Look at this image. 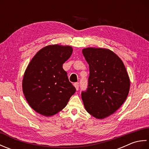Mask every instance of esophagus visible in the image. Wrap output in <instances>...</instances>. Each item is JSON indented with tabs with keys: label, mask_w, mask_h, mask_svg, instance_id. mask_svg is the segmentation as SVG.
Listing matches in <instances>:
<instances>
[{
	"label": "esophagus",
	"mask_w": 149,
	"mask_h": 149,
	"mask_svg": "<svg viewBox=\"0 0 149 149\" xmlns=\"http://www.w3.org/2000/svg\"><path fill=\"white\" fill-rule=\"evenodd\" d=\"M74 86L75 87V88H76V90H79V83H75L74 84Z\"/></svg>",
	"instance_id": "1"
}]
</instances>
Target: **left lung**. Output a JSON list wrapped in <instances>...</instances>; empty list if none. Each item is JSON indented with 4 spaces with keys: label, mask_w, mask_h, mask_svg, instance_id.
<instances>
[{
    "label": "left lung",
    "mask_w": 149,
    "mask_h": 149,
    "mask_svg": "<svg viewBox=\"0 0 149 149\" xmlns=\"http://www.w3.org/2000/svg\"><path fill=\"white\" fill-rule=\"evenodd\" d=\"M83 54L89 65L86 90L81 92L85 109L97 118L115 113L128 95L130 81L119 57L106 49L86 48Z\"/></svg>",
    "instance_id": "left-lung-1"
}]
</instances>
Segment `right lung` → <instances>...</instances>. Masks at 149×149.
<instances>
[{
  "instance_id": "right-lung-1",
  "label": "right lung",
  "mask_w": 149,
  "mask_h": 149,
  "mask_svg": "<svg viewBox=\"0 0 149 149\" xmlns=\"http://www.w3.org/2000/svg\"><path fill=\"white\" fill-rule=\"evenodd\" d=\"M70 46L49 45L31 60L24 74L22 88L32 108L41 115H55L66 106L76 91L63 64L72 53Z\"/></svg>"
}]
</instances>
